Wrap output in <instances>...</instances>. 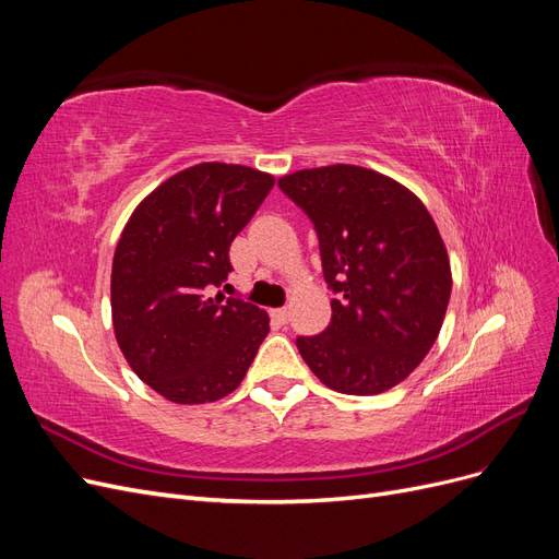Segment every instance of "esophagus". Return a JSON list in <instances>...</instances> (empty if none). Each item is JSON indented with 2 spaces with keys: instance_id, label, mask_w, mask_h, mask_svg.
Segmentation results:
<instances>
[{
  "instance_id": "obj_1",
  "label": "esophagus",
  "mask_w": 559,
  "mask_h": 559,
  "mask_svg": "<svg viewBox=\"0 0 559 559\" xmlns=\"http://www.w3.org/2000/svg\"><path fill=\"white\" fill-rule=\"evenodd\" d=\"M270 317H273V321H275L277 326H284L286 321H289V310H286V308H277V310L270 312Z\"/></svg>"
}]
</instances>
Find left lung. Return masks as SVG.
<instances>
[{"label":"left lung","instance_id":"1","mask_svg":"<svg viewBox=\"0 0 559 559\" xmlns=\"http://www.w3.org/2000/svg\"><path fill=\"white\" fill-rule=\"evenodd\" d=\"M310 216L331 300V324L298 335L302 361L341 394H380L427 357L452 292L448 251L421 200L357 165L277 181Z\"/></svg>","mask_w":559,"mask_h":559}]
</instances>
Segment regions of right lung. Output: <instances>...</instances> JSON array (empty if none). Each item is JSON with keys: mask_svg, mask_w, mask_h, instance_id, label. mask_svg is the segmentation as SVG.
<instances>
[{"mask_svg": "<svg viewBox=\"0 0 559 559\" xmlns=\"http://www.w3.org/2000/svg\"><path fill=\"white\" fill-rule=\"evenodd\" d=\"M275 179L245 165L200 163L146 195L116 245L111 317L130 368L173 403L238 389L270 331L265 310L214 294L228 251Z\"/></svg>", "mask_w": 559, "mask_h": 559, "instance_id": "obj_1", "label": "right lung"}]
</instances>
